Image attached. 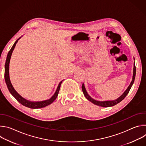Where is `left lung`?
Masks as SVG:
<instances>
[{
    "mask_svg": "<svg viewBox=\"0 0 146 146\" xmlns=\"http://www.w3.org/2000/svg\"><path fill=\"white\" fill-rule=\"evenodd\" d=\"M135 76H136V66H135V65L134 64V68H133V78H132V81L131 82V83L130 84V85L129 86L128 88L127 89V90L124 92V93L119 97L116 100H111V101H105V102H100V101H97V100H94V99H92V98H91L88 94H87V91H86V90L85 88V87H84V84H83L82 85V92H83V94H84V96H86V98L88 100H90V102H91L92 103H93L94 104H95V105H98V106H102V107H110V106H113L115 105H117V103H119L121 101H122L126 97V96L127 95V94L129 93L133 82H134V81H135Z\"/></svg>",
    "mask_w": 146,
    "mask_h": 146,
    "instance_id": "left-lung-1",
    "label": "left lung"
}]
</instances>
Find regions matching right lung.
Instances as JSON below:
<instances>
[{
	"instance_id": "add662e5",
	"label": "right lung",
	"mask_w": 146,
	"mask_h": 146,
	"mask_svg": "<svg viewBox=\"0 0 146 146\" xmlns=\"http://www.w3.org/2000/svg\"><path fill=\"white\" fill-rule=\"evenodd\" d=\"M19 39V38L17 40V41H15V43L11 47V50L9 51V52L7 54V56L6 63H5V78L6 85H7L9 91H10L11 94L17 99V101H18L21 104H22L23 106H25L31 108V109H39V108H42L46 107V106L50 105V104H51L56 99V97L58 96L62 81L60 82L54 95L48 100L42 101V102H31V101L26 100L25 99L23 98L21 96L19 95L16 92V91L14 90V88H13L11 83V81L10 80V77H9V63H10L11 56L12 52L15 48V46H16V44L18 42V40Z\"/></svg>"
}]
</instances>
